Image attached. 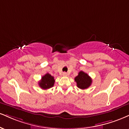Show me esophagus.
Masks as SVG:
<instances>
[{"label":"esophagus","mask_w":129,"mask_h":129,"mask_svg":"<svg viewBox=\"0 0 129 129\" xmlns=\"http://www.w3.org/2000/svg\"><path fill=\"white\" fill-rule=\"evenodd\" d=\"M62 76H67L68 73H66V72H63L62 73Z\"/></svg>","instance_id":"esophagus-1"}]
</instances>
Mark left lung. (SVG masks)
I'll use <instances>...</instances> for the list:
<instances>
[{
  "instance_id": "obj_1",
  "label": "left lung",
  "mask_w": 129,
  "mask_h": 129,
  "mask_svg": "<svg viewBox=\"0 0 129 129\" xmlns=\"http://www.w3.org/2000/svg\"><path fill=\"white\" fill-rule=\"evenodd\" d=\"M74 80L77 83V86L82 89H85L89 87L92 83V79L87 73L83 71H80L78 75L74 78Z\"/></svg>"
}]
</instances>
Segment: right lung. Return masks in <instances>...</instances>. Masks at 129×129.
I'll return each mask as SVG.
<instances>
[{"instance_id":"1","label":"right lung","mask_w":129,"mask_h":129,"mask_svg":"<svg viewBox=\"0 0 129 129\" xmlns=\"http://www.w3.org/2000/svg\"><path fill=\"white\" fill-rule=\"evenodd\" d=\"M55 81L54 77L49 73H47L41 77V80L38 82V85L42 89H47L53 86Z\"/></svg>"}]
</instances>
